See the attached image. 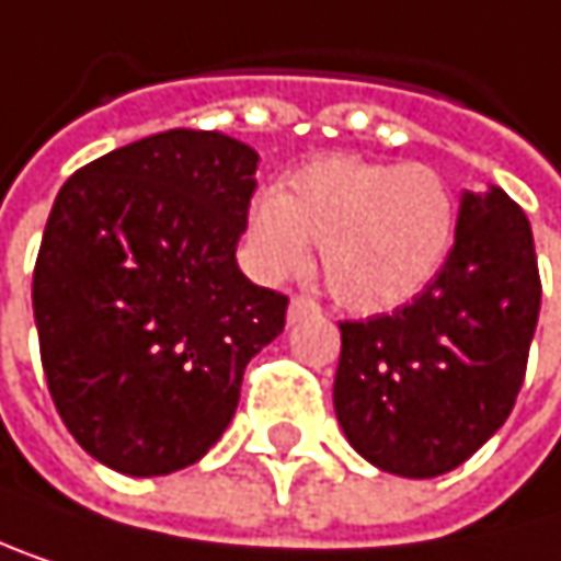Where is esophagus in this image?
<instances>
[{
  "instance_id": "1",
  "label": "esophagus",
  "mask_w": 561,
  "mask_h": 561,
  "mask_svg": "<svg viewBox=\"0 0 561 561\" xmlns=\"http://www.w3.org/2000/svg\"><path fill=\"white\" fill-rule=\"evenodd\" d=\"M320 313V304L310 300V297H294L290 307H287V323H300L307 317H317Z\"/></svg>"
}]
</instances>
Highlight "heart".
<instances>
[{"instance_id":"obj_1","label":"heart","mask_w":561,"mask_h":561,"mask_svg":"<svg viewBox=\"0 0 561 561\" xmlns=\"http://www.w3.org/2000/svg\"><path fill=\"white\" fill-rule=\"evenodd\" d=\"M457 231L447 179L419 162L327 156L300 165L248 215V244L264 277L310 267L323 248L330 294L353 313L405 307L437 277Z\"/></svg>"}]
</instances>
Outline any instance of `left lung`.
<instances>
[{
  "mask_svg": "<svg viewBox=\"0 0 561 561\" xmlns=\"http://www.w3.org/2000/svg\"><path fill=\"white\" fill-rule=\"evenodd\" d=\"M539 300L523 208L500 185L463 192L437 277L396 313L340 323L333 409L346 440L412 480L460 467L513 412Z\"/></svg>",
  "mask_w": 561,
  "mask_h": 561,
  "instance_id": "obj_1",
  "label": "left lung"
}]
</instances>
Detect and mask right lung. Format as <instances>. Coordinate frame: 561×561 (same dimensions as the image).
Returning <instances> with one entry per match:
<instances>
[{"label":"right lung","mask_w":561,"mask_h":561,"mask_svg":"<svg viewBox=\"0 0 561 561\" xmlns=\"http://www.w3.org/2000/svg\"><path fill=\"white\" fill-rule=\"evenodd\" d=\"M257 152L218 130H165L78 169L32 280L42 366L75 440L111 470L159 477L208 454L244 366L284 333L287 297L234 248Z\"/></svg>","instance_id":"right-lung-1"}]
</instances>
